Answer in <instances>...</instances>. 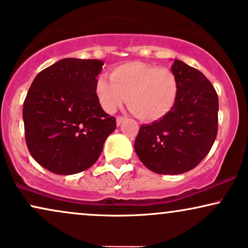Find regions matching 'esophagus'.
<instances>
[{
	"label": "esophagus",
	"instance_id": "34e87169",
	"mask_svg": "<svg viewBox=\"0 0 248 248\" xmlns=\"http://www.w3.org/2000/svg\"><path fill=\"white\" fill-rule=\"evenodd\" d=\"M125 121V117H122V116H118L117 118H116V124H117V126H119L123 122Z\"/></svg>",
	"mask_w": 248,
	"mask_h": 248
}]
</instances>
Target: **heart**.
Masks as SVG:
<instances>
[{"label":"heart","instance_id":"obj_1","mask_svg":"<svg viewBox=\"0 0 248 248\" xmlns=\"http://www.w3.org/2000/svg\"><path fill=\"white\" fill-rule=\"evenodd\" d=\"M109 80L96 78L95 95L105 111L112 114L126 100L131 112L141 121L163 118L175 107L179 82L170 70L142 62H129L116 66Z\"/></svg>","mask_w":248,"mask_h":248}]
</instances>
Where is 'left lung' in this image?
Returning <instances> with one entry per match:
<instances>
[{
	"label": "left lung",
	"instance_id": "1",
	"mask_svg": "<svg viewBox=\"0 0 248 248\" xmlns=\"http://www.w3.org/2000/svg\"><path fill=\"white\" fill-rule=\"evenodd\" d=\"M171 71L179 82L173 109L141 125L134 151L146 168L160 175H179L206 157L217 134L218 97L203 73L179 60Z\"/></svg>",
	"mask_w": 248,
	"mask_h": 248
}]
</instances>
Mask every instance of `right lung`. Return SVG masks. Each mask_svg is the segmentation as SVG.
I'll list each match as a JSON object with an SVG mask.
<instances>
[{
  "label": "right lung",
  "instance_id": "right-lung-1",
  "mask_svg": "<svg viewBox=\"0 0 248 248\" xmlns=\"http://www.w3.org/2000/svg\"><path fill=\"white\" fill-rule=\"evenodd\" d=\"M102 61L64 59L42 70L23 107L25 140L32 157L57 175H73L95 163L116 129L95 95Z\"/></svg>",
  "mask_w": 248,
  "mask_h": 248
}]
</instances>
